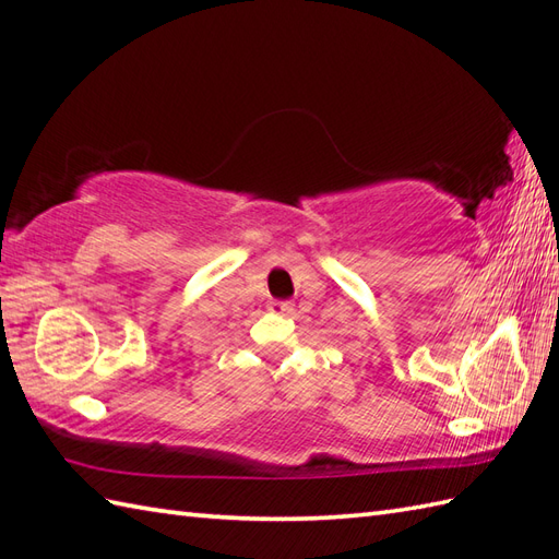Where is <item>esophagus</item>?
Masks as SVG:
<instances>
[{
	"label": "esophagus",
	"mask_w": 559,
	"mask_h": 559,
	"mask_svg": "<svg viewBox=\"0 0 559 559\" xmlns=\"http://www.w3.org/2000/svg\"><path fill=\"white\" fill-rule=\"evenodd\" d=\"M269 311H271V314H290V311H293V302L271 300V302H269Z\"/></svg>",
	"instance_id": "obj_1"
}]
</instances>
